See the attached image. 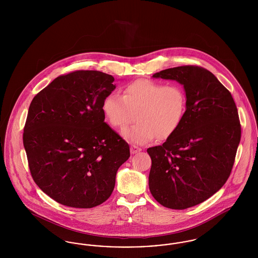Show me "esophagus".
Masks as SVG:
<instances>
[{"label": "esophagus", "instance_id": "34e87169", "mask_svg": "<svg viewBox=\"0 0 258 258\" xmlns=\"http://www.w3.org/2000/svg\"><path fill=\"white\" fill-rule=\"evenodd\" d=\"M140 151H141V148L137 147V146H131V154L132 155H135Z\"/></svg>", "mask_w": 258, "mask_h": 258}]
</instances>
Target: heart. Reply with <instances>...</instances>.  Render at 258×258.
I'll use <instances>...</instances> for the list:
<instances>
[{
    "instance_id": "obj_1",
    "label": "heart",
    "mask_w": 258,
    "mask_h": 258,
    "mask_svg": "<svg viewBox=\"0 0 258 258\" xmlns=\"http://www.w3.org/2000/svg\"><path fill=\"white\" fill-rule=\"evenodd\" d=\"M102 111L109 123L119 128L137 119V123L122 132L132 144L145 145L156 137L164 140L174 135L184 121L186 97L177 84L139 79L126 85L123 96L109 94L102 102Z\"/></svg>"
}]
</instances>
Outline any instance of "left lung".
<instances>
[{"label": "left lung", "instance_id": "obj_1", "mask_svg": "<svg viewBox=\"0 0 258 258\" xmlns=\"http://www.w3.org/2000/svg\"><path fill=\"white\" fill-rule=\"evenodd\" d=\"M153 77L183 85L186 111L174 135L147 150L149 188L162 206L184 210L207 200L227 181L241 140L239 115L230 92L205 69L177 67Z\"/></svg>", "mask_w": 258, "mask_h": 258}]
</instances>
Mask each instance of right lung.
I'll return each instance as SVG.
<instances>
[{
  "label": "right lung",
  "instance_id": "add662e5",
  "mask_svg": "<svg viewBox=\"0 0 258 258\" xmlns=\"http://www.w3.org/2000/svg\"><path fill=\"white\" fill-rule=\"evenodd\" d=\"M114 77L77 71L55 78L33 98L23 144L38 187L61 205L93 208L113 191L130 146L104 122Z\"/></svg>",
  "mask_w": 258,
  "mask_h": 258
}]
</instances>
